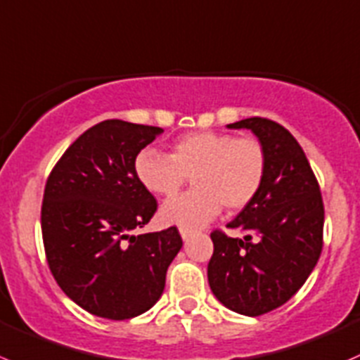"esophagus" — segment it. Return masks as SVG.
I'll return each instance as SVG.
<instances>
[{
	"label": "esophagus",
	"instance_id": "34e87169",
	"mask_svg": "<svg viewBox=\"0 0 360 360\" xmlns=\"http://www.w3.org/2000/svg\"><path fill=\"white\" fill-rule=\"evenodd\" d=\"M180 236H181V240L187 241L188 238L192 236V233H191V231H187V229H180Z\"/></svg>",
	"mask_w": 360,
	"mask_h": 360
}]
</instances>
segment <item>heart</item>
I'll use <instances>...</instances> for the list:
<instances>
[{"mask_svg": "<svg viewBox=\"0 0 360 360\" xmlns=\"http://www.w3.org/2000/svg\"><path fill=\"white\" fill-rule=\"evenodd\" d=\"M266 168L261 141L215 131L185 134L168 155L145 148L134 161L138 181L161 198L175 195L192 176L194 191L165 202L159 212L162 224L187 231L206 226L222 206L236 212L250 205L264 184Z\"/></svg>", "mask_w": 360, "mask_h": 360, "instance_id": "b5f03b06", "label": "heart"}]
</instances>
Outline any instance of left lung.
Instances as JSON below:
<instances>
[{"label": "left lung", "mask_w": 360, "mask_h": 360, "mask_svg": "<svg viewBox=\"0 0 360 360\" xmlns=\"http://www.w3.org/2000/svg\"><path fill=\"white\" fill-rule=\"evenodd\" d=\"M227 127L250 129L264 147L268 168L254 201L227 224L245 231V236L212 233L208 283L226 308L259 316L285 304L316 266L322 252V194L301 145L285 127L262 117Z\"/></svg>", "instance_id": "obj_1"}]
</instances>
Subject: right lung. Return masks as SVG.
I'll return each instance as SVG.
<instances>
[{
    "mask_svg": "<svg viewBox=\"0 0 360 360\" xmlns=\"http://www.w3.org/2000/svg\"><path fill=\"white\" fill-rule=\"evenodd\" d=\"M161 133L103 120L70 145L45 185L41 234L49 268L63 292L96 316L126 320L150 309L181 248L176 227L131 234L158 210L136 179L134 161Z\"/></svg>",
    "mask_w": 360,
    "mask_h": 360,
    "instance_id": "1",
    "label": "right lung"
}]
</instances>
